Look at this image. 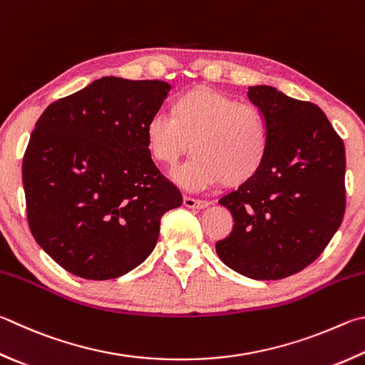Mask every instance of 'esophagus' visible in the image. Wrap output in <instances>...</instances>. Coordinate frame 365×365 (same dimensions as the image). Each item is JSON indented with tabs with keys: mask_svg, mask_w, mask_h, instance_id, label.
<instances>
[{
	"mask_svg": "<svg viewBox=\"0 0 365 365\" xmlns=\"http://www.w3.org/2000/svg\"><path fill=\"white\" fill-rule=\"evenodd\" d=\"M183 204L187 205V207H190V209H204V207H207L210 202L209 201H204V200H196V197L185 196L183 197Z\"/></svg>",
	"mask_w": 365,
	"mask_h": 365,
	"instance_id": "obj_1",
	"label": "esophagus"
}]
</instances>
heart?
Listing matches in <instances>:
<instances>
[{
  "label": "heart",
  "mask_w": 365,
  "mask_h": 365,
  "mask_svg": "<svg viewBox=\"0 0 365 365\" xmlns=\"http://www.w3.org/2000/svg\"><path fill=\"white\" fill-rule=\"evenodd\" d=\"M153 160L174 168L190 151L196 160L177 178L193 187L250 182L264 163L268 125L254 105L209 88H193L172 102V116L155 115L145 128Z\"/></svg>",
  "instance_id": "heart-1"
}]
</instances>
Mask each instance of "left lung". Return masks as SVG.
Here are the masks:
<instances>
[{
	"instance_id": "1",
	"label": "left lung",
	"mask_w": 365,
	"mask_h": 365,
	"mask_svg": "<svg viewBox=\"0 0 365 365\" xmlns=\"http://www.w3.org/2000/svg\"><path fill=\"white\" fill-rule=\"evenodd\" d=\"M247 96L267 119L268 151L260 172L218 201L235 225L215 250L250 279H282L313 263L341 225L344 145L317 105L271 86Z\"/></svg>"
}]
</instances>
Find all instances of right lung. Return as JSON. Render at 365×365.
Here are the masks:
<instances>
[{
	"instance_id": "right-lung-1",
	"label": "right lung",
	"mask_w": 365,
	"mask_h": 365,
	"mask_svg": "<svg viewBox=\"0 0 365 365\" xmlns=\"http://www.w3.org/2000/svg\"><path fill=\"white\" fill-rule=\"evenodd\" d=\"M170 86L105 76L51 103L22 163L35 241L68 273L115 279L147 260L182 195L151 160L145 128Z\"/></svg>"
}]
</instances>
